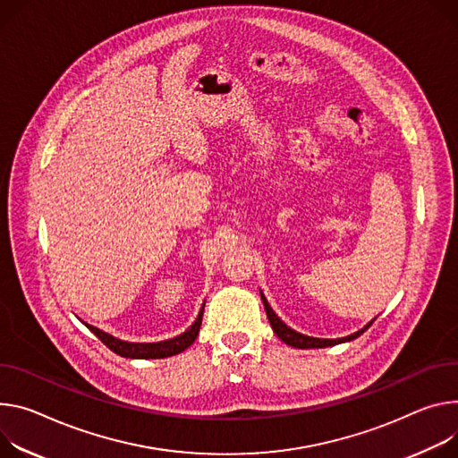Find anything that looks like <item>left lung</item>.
Returning <instances> with one entry per match:
<instances>
[{
    "label": "left lung",
    "mask_w": 458,
    "mask_h": 458,
    "mask_svg": "<svg viewBox=\"0 0 458 458\" xmlns=\"http://www.w3.org/2000/svg\"><path fill=\"white\" fill-rule=\"evenodd\" d=\"M261 300H263V305H265V310H267V316H268V321L276 332V336L284 342L286 345L290 347H296V349H323V347H332V345H338V344H344V342H351L354 338H358L360 335H363V332L372 325V321H369L361 330L354 332V335L347 336V338H336V340H325V338H312V336H305L301 335V332H296L294 328L286 327L279 318L277 314L272 310V307L268 305L265 294L261 293Z\"/></svg>",
    "instance_id": "1"
}]
</instances>
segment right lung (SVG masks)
I'll use <instances>...</instances> for the list:
<instances>
[{"mask_svg": "<svg viewBox=\"0 0 458 458\" xmlns=\"http://www.w3.org/2000/svg\"><path fill=\"white\" fill-rule=\"evenodd\" d=\"M202 312H204V305L197 316V319L193 321V325L182 332L181 336L177 338H172V340H164V342H157V344H131V342H123V340H118L111 335H107V332L89 325V323H84L93 335L106 345L109 347L113 352H116L118 356H123V358H140V360H155V358H168V356H174V354H179L182 351H186L197 338L199 335V328H200V323H202Z\"/></svg>", "mask_w": 458, "mask_h": 458, "instance_id": "add662e5", "label": "right lung"}]
</instances>
